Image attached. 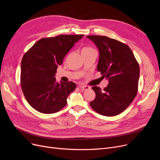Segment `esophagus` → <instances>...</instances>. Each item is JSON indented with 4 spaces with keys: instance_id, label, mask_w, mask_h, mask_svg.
Masks as SVG:
<instances>
[{
    "instance_id": "esophagus-1",
    "label": "esophagus",
    "mask_w": 160,
    "mask_h": 160,
    "mask_svg": "<svg viewBox=\"0 0 160 160\" xmlns=\"http://www.w3.org/2000/svg\"><path fill=\"white\" fill-rule=\"evenodd\" d=\"M79 88L81 90H83V91H87V90H88L89 89H90V87H88V86H86V85H80L79 86Z\"/></svg>"
}]
</instances>
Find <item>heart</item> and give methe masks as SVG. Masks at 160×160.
I'll return each mask as SVG.
<instances>
[{
    "instance_id": "heart-1",
    "label": "heart",
    "mask_w": 160,
    "mask_h": 160,
    "mask_svg": "<svg viewBox=\"0 0 160 160\" xmlns=\"http://www.w3.org/2000/svg\"><path fill=\"white\" fill-rule=\"evenodd\" d=\"M95 51L94 49L90 47V46H85L82 49H81V54H87V53H89L91 52Z\"/></svg>"
}]
</instances>
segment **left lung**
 Returning a JSON list of instances; mask_svg holds the SVG:
<instances>
[{
    "instance_id": "left-lung-1",
    "label": "left lung",
    "mask_w": 160,
    "mask_h": 160,
    "mask_svg": "<svg viewBox=\"0 0 160 160\" xmlns=\"http://www.w3.org/2000/svg\"><path fill=\"white\" fill-rule=\"evenodd\" d=\"M87 37L93 42L99 51L97 70L109 83L102 90L93 87L95 99L92 109L102 115L115 116L130 105L138 92L140 67L131 48L125 43L105 36Z\"/></svg>"
}]
</instances>
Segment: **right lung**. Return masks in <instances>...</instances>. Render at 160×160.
I'll return each mask as SVG.
<instances>
[{
	"label": "right lung",
	"mask_w": 160,
	"mask_h": 160,
	"mask_svg": "<svg viewBox=\"0 0 160 160\" xmlns=\"http://www.w3.org/2000/svg\"><path fill=\"white\" fill-rule=\"evenodd\" d=\"M84 36L62 34L43 38L23 55L21 62L20 84L28 103L42 113H54L67 105L69 94L76 88L72 81L57 82L55 73L66 54Z\"/></svg>",
	"instance_id": "obj_1"
}]
</instances>
